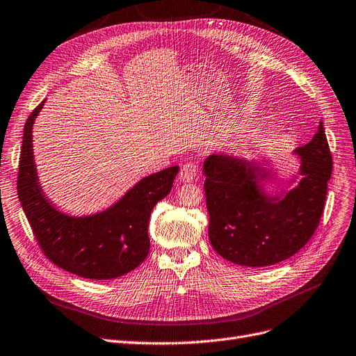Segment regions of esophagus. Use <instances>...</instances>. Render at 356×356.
Wrapping results in <instances>:
<instances>
[{
  "instance_id": "obj_1",
  "label": "esophagus",
  "mask_w": 356,
  "mask_h": 356,
  "mask_svg": "<svg viewBox=\"0 0 356 356\" xmlns=\"http://www.w3.org/2000/svg\"><path fill=\"white\" fill-rule=\"evenodd\" d=\"M196 175H197L196 163L189 161V163L184 164L180 170V180L181 181H192V180H195Z\"/></svg>"
}]
</instances>
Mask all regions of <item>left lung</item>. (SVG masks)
Returning a JSON list of instances; mask_svg holds the SVG:
<instances>
[{
  "mask_svg": "<svg viewBox=\"0 0 356 356\" xmlns=\"http://www.w3.org/2000/svg\"><path fill=\"white\" fill-rule=\"evenodd\" d=\"M293 154L300 159L298 176L277 195L265 191L270 179L268 161L228 154L205 159L208 234L224 259L249 268L270 266L296 254L314 234L333 168L323 122L313 140Z\"/></svg>",
  "mask_w": 356,
  "mask_h": 356,
  "instance_id": "obj_1",
  "label": "left lung"
}]
</instances>
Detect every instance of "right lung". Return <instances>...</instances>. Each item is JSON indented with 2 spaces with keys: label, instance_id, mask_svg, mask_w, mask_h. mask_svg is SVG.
Returning a JSON list of instances; mask_svg holds the SVG:
<instances>
[{
  "label": "right lung",
  "instance_id": "add662e5",
  "mask_svg": "<svg viewBox=\"0 0 356 356\" xmlns=\"http://www.w3.org/2000/svg\"><path fill=\"white\" fill-rule=\"evenodd\" d=\"M43 104L44 100L24 123L17 193L44 256L87 280H113L134 270L149 252L151 211L172 191L179 165L141 179L102 212L86 216L60 212L42 191L33 156V123Z\"/></svg>",
  "mask_w": 356,
  "mask_h": 356
}]
</instances>
